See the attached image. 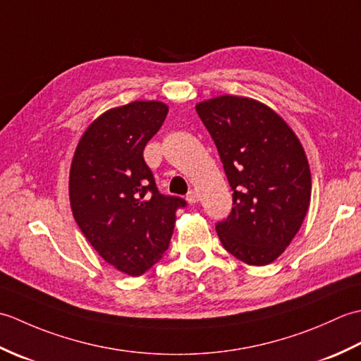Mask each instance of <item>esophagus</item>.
Masks as SVG:
<instances>
[{
  "mask_svg": "<svg viewBox=\"0 0 361 361\" xmlns=\"http://www.w3.org/2000/svg\"><path fill=\"white\" fill-rule=\"evenodd\" d=\"M198 198H200V195H198V192L194 189H190L186 195V200L189 204H195L198 202Z\"/></svg>",
  "mask_w": 361,
  "mask_h": 361,
  "instance_id": "obj_1",
  "label": "esophagus"
}]
</instances>
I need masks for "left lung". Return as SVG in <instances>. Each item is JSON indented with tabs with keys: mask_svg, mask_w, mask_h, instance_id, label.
Segmentation results:
<instances>
[{
	"mask_svg": "<svg viewBox=\"0 0 361 361\" xmlns=\"http://www.w3.org/2000/svg\"><path fill=\"white\" fill-rule=\"evenodd\" d=\"M233 190V209L216 225L224 248L242 262L271 264L307 214V157L287 122L250 97L219 96L195 105Z\"/></svg>",
	"mask_w": 361,
	"mask_h": 361,
	"instance_id": "8db88e82",
	"label": "left lung"
}]
</instances>
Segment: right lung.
Instances as JSON below:
<instances>
[{"mask_svg": "<svg viewBox=\"0 0 361 361\" xmlns=\"http://www.w3.org/2000/svg\"><path fill=\"white\" fill-rule=\"evenodd\" d=\"M167 105L135 101L101 114L74 152L70 202L80 231L106 264L141 276L164 256L180 197L163 195L142 152Z\"/></svg>", "mask_w": 361, "mask_h": 361, "instance_id": "add662e5", "label": "right lung"}]
</instances>
